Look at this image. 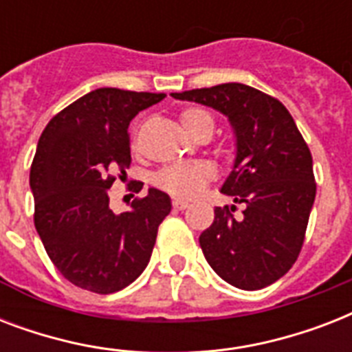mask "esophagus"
Listing matches in <instances>:
<instances>
[{
    "label": "esophagus",
    "instance_id": "obj_1",
    "mask_svg": "<svg viewBox=\"0 0 352 352\" xmlns=\"http://www.w3.org/2000/svg\"><path fill=\"white\" fill-rule=\"evenodd\" d=\"M188 201H182V199H175V201H173V208L175 210H184V208H188Z\"/></svg>",
    "mask_w": 352,
    "mask_h": 352
}]
</instances>
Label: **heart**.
I'll return each instance as SVG.
<instances>
[{"mask_svg": "<svg viewBox=\"0 0 352 352\" xmlns=\"http://www.w3.org/2000/svg\"><path fill=\"white\" fill-rule=\"evenodd\" d=\"M181 122L193 138L204 137L215 129L214 115L203 107H188L181 115ZM215 177V168L208 162H181L166 166L157 173L155 182L171 195L182 199L197 197L206 184Z\"/></svg>", "mask_w": 352, "mask_h": 352, "instance_id": "obj_1", "label": "heart"}]
</instances>
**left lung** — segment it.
Here are the masks:
<instances>
[{
    "mask_svg": "<svg viewBox=\"0 0 352 352\" xmlns=\"http://www.w3.org/2000/svg\"><path fill=\"white\" fill-rule=\"evenodd\" d=\"M171 96L223 113L234 129V166L221 193L245 210L241 219L234 204L214 210V223L199 237L206 261L237 289L272 285L300 256L316 197L312 155L294 118L281 102L245 84Z\"/></svg>",
    "mask_w": 352,
    "mask_h": 352,
    "instance_id": "1",
    "label": "left lung"
}]
</instances>
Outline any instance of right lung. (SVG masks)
Listing matches in <instances>:
<instances>
[{
    "label": "right lung",
    "instance_id": "obj_1",
    "mask_svg": "<svg viewBox=\"0 0 352 352\" xmlns=\"http://www.w3.org/2000/svg\"><path fill=\"white\" fill-rule=\"evenodd\" d=\"M164 93L102 87L73 102L41 133L30 166L34 226L47 256L80 289L111 294L144 272L171 199L157 188L129 212L109 208V188L131 164L129 122ZM140 192L142 184L133 182Z\"/></svg>",
    "mask_w": 352,
    "mask_h": 352
}]
</instances>
